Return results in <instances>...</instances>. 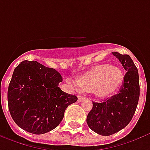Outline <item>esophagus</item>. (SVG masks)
Masks as SVG:
<instances>
[{
    "instance_id": "obj_1",
    "label": "esophagus",
    "mask_w": 150,
    "mask_h": 150,
    "mask_svg": "<svg viewBox=\"0 0 150 150\" xmlns=\"http://www.w3.org/2000/svg\"><path fill=\"white\" fill-rule=\"evenodd\" d=\"M84 100V97L83 96H78V102H81Z\"/></svg>"
}]
</instances>
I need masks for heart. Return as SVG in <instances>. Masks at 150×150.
<instances>
[{"instance_id": "obj_1", "label": "heart", "mask_w": 150, "mask_h": 150, "mask_svg": "<svg viewBox=\"0 0 150 150\" xmlns=\"http://www.w3.org/2000/svg\"><path fill=\"white\" fill-rule=\"evenodd\" d=\"M123 72L111 65L97 66L77 79H69L70 84L79 91H91L100 97H104L116 91L122 84Z\"/></svg>"}]
</instances>
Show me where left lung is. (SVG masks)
Returning <instances> with one entry per match:
<instances>
[{
    "label": "left lung",
    "mask_w": 150,
    "mask_h": 150,
    "mask_svg": "<svg viewBox=\"0 0 150 150\" xmlns=\"http://www.w3.org/2000/svg\"><path fill=\"white\" fill-rule=\"evenodd\" d=\"M119 59L126 74L119 93L102 103L92 102V108L87 116L89 128L102 136H110L124 129L135 113L140 96L138 71L128 54L112 52Z\"/></svg>",
    "instance_id": "obj_1"
}]
</instances>
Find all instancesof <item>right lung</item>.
<instances>
[{
    "label": "right lung",
    "instance_id": "1",
    "mask_svg": "<svg viewBox=\"0 0 150 150\" xmlns=\"http://www.w3.org/2000/svg\"><path fill=\"white\" fill-rule=\"evenodd\" d=\"M62 81L55 69L37 61L21 62L14 69L8 88V109L14 122L34 134L55 129L66 108L78 100L58 87Z\"/></svg>",
    "mask_w": 150,
    "mask_h": 150
}]
</instances>
